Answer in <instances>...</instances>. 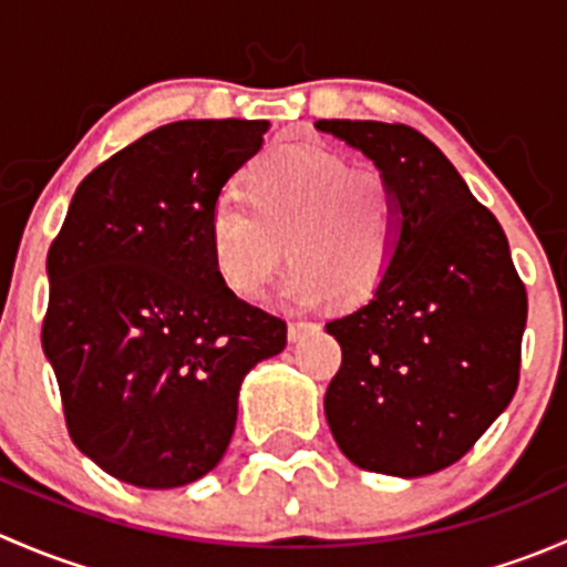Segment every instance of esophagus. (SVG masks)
<instances>
[{
	"mask_svg": "<svg viewBox=\"0 0 567 567\" xmlns=\"http://www.w3.org/2000/svg\"><path fill=\"white\" fill-rule=\"evenodd\" d=\"M310 331H318V323H310V320H293V323L288 326V340L299 342L301 337L310 334Z\"/></svg>",
	"mask_w": 567,
	"mask_h": 567,
	"instance_id": "obj_1",
	"label": "esophagus"
}]
</instances>
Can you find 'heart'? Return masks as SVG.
I'll return each mask as SVG.
<instances>
[{"instance_id":"1","label":"heart","mask_w":567,"mask_h":567,"mask_svg":"<svg viewBox=\"0 0 567 567\" xmlns=\"http://www.w3.org/2000/svg\"><path fill=\"white\" fill-rule=\"evenodd\" d=\"M247 205L208 214V251L233 293L257 299L285 257L296 260L282 301L362 305L384 285L400 233L392 183L320 147H282L255 158L241 177Z\"/></svg>"}]
</instances>
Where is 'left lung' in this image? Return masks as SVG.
Segmentation results:
<instances>
[{
    "label": "left lung",
    "mask_w": 567,
    "mask_h": 567,
    "mask_svg": "<svg viewBox=\"0 0 567 567\" xmlns=\"http://www.w3.org/2000/svg\"><path fill=\"white\" fill-rule=\"evenodd\" d=\"M316 128L362 151L400 205L384 285L326 323L342 348L326 422L359 468L433 474L461 461L516 394L527 290L496 216L427 136L375 120Z\"/></svg>",
    "instance_id": "8db88e82"
}]
</instances>
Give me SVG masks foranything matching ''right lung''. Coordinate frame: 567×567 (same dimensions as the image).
Instances as JSON below:
<instances>
[{
  "label": "right lung",
  "instance_id": "add662e5",
  "mask_svg": "<svg viewBox=\"0 0 567 567\" xmlns=\"http://www.w3.org/2000/svg\"><path fill=\"white\" fill-rule=\"evenodd\" d=\"M266 120H177L79 183L45 257L43 353L73 444L140 488L208 474L238 392L288 342L285 320L216 274L208 214L262 147Z\"/></svg>",
  "mask_w": 567,
  "mask_h": 567
}]
</instances>
